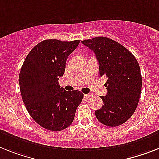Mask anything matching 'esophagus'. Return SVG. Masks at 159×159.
I'll use <instances>...</instances> for the list:
<instances>
[{"label": "esophagus", "instance_id": "obj_1", "mask_svg": "<svg viewBox=\"0 0 159 159\" xmlns=\"http://www.w3.org/2000/svg\"><path fill=\"white\" fill-rule=\"evenodd\" d=\"M91 96H92L91 94H84V97H85V98H90Z\"/></svg>", "mask_w": 159, "mask_h": 159}]
</instances>
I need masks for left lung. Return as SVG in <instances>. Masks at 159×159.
<instances>
[{
	"label": "left lung",
	"instance_id": "8db88e82",
	"mask_svg": "<svg viewBox=\"0 0 159 159\" xmlns=\"http://www.w3.org/2000/svg\"><path fill=\"white\" fill-rule=\"evenodd\" d=\"M94 52L99 64L100 76L108 79L106 96H101L103 106L95 111L102 125L116 127L133 116L141 95L142 78L135 57L120 43L107 37L82 41Z\"/></svg>",
	"mask_w": 159,
	"mask_h": 159
}]
</instances>
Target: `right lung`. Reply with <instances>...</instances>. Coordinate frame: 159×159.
I'll use <instances>...</instances> for the list:
<instances>
[{
    "label": "right lung",
    "instance_id": "1",
    "mask_svg": "<svg viewBox=\"0 0 159 159\" xmlns=\"http://www.w3.org/2000/svg\"><path fill=\"white\" fill-rule=\"evenodd\" d=\"M80 40L47 39L31 49L19 73L22 101L30 116L41 127L61 131L71 125L83 94L66 91L58 80L65 70L69 55Z\"/></svg>",
    "mask_w": 159,
    "mask_h": 159
}]
</instances>
